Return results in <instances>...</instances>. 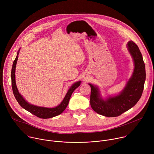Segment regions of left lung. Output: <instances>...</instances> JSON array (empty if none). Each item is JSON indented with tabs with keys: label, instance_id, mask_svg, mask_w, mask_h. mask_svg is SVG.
<instances>
[{
	"label": "left lung",
	"instance_id": "obj_1",
	"mask_svg": "<svg viewBox=\"0 0 154 154\" xmlns=\"http://www.w3.org/2000/svg\"><path fill=\"white\" fill-rule=\"evenodd\" d=\"M127 47L134 60L135 68L132 75L119 94L103 99L97 86L89 83L91 86L90 105L93 110L99 115L106 117L118 116L135 106L141 97L146 80L145 64L142 54L134 41H128Z\"/></svg>",
	"mask_w": 154,
	"mask_h": 154
}]
</instances>
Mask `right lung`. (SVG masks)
I'll list each match as a JSON object with an SVG mask.
<instances>
[{
  "label": "right lung",
  "instance_id": "add662e5",
  "mask_svg": "<svg viewBox=\"0 0 154 154\" xmlns=\"http://www.w3.org/2000/svg\"><path fill=\"white\" fill-rule=\"evenodd\" d=\"M19 51L20 49L18 51L17 53V56L15 60H14L13 66H12V69H11V74L12 90L16 100L17 101L19 104L23 108H24L27 111L29 112L30 113H32L33 115H35L36 116L39 118H42V119L51 118L60 115L64 112L66 108L67 107L73 91L77 88V87L80 86L81 83V81L74 83L68 91L66 94L65 97H64L61 103L54 108H46V107L38 106L32 105L29 102H27L23 98V97L19 94L16 85L15 70H16V65L17 63Z\"/></svg>",
  "mask_w": 154,
  "mask_h": 154
}]
</instances>
